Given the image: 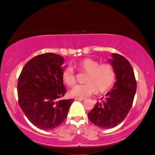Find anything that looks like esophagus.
Returning a JSON list of instances; mask_svg holds the SVG:
<instances>
[{"instance_id": "34e87169", "label": "esophagus", "mask_w": 155, "mask_h": 155, "mask_svg": "<svg viewBox=\"0 0 155 155\" xmlns=\"http://www.w3.org/2000/svg\"><path fill=\"white\" fill-rule=\"evenodd\" d=\"M85 98H83V97H76L75 98V100H84Z\"/></svg>"}]
</instances>
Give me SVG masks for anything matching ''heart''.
<instances>
[{"label": "heart", "mask_w": 155, "mask_h": 155, "mask_svg": "<svg viewBox=\"0 0 155 155\" xmlns=\"http://www.w3.org/2000/svg\"><path fill=\"white\" fill-rule=\"evenodd\" d=\"M76 67L79 71L87 73L84 84L76 85L69 92L72 97H85L98 92H105L113 87L115 81V71L113 66L107 63H100L96 60L84 58ZM62 81L68 87L76 84V78L72 67L68 66L62 72Z\"/></svg>", "instance_id": "b5f03b06"}]
</instances>
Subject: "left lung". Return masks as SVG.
Here are the masks:
<instances>
[{
    "label": "left lung",
    "instance_id": "8db88e82",
    "mask_svg": "<svg viewBox=\"0 0 155 155\" xmlns=\"http://www.w3.org/2000/svg\"><path fill=\"white\" fill-rule=\"evenodd\" d=\"M108 61L114 68L116 81L102 102H97L88 113L91 122L103 129L115 127L124 120L132 107L137 91V81L129 61L117 53L112 54Z\"/></svg>",
    "mask_w": 155,
    "mask_h": 155
}]
</instances>
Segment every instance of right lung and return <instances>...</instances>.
Wrapping results in <instances>:
<instances>
[{"instance_id": "1", "label": "right lung", "mask_w": 155, "mask_h": 155, "mask_svg": "<svg viewBox=\"0 0 155 155\" xmlns=\"http://www.w3.org/2000/svg\"><path fill=\"white\" fill-rule=\"evenodd\" d=\"M63 63L58 54H41L26 63L18 77L20 107L31 124L45 131L58 127L74 101L61 100L66 92L61 77Z\"/></svg>"}]
</instances>
